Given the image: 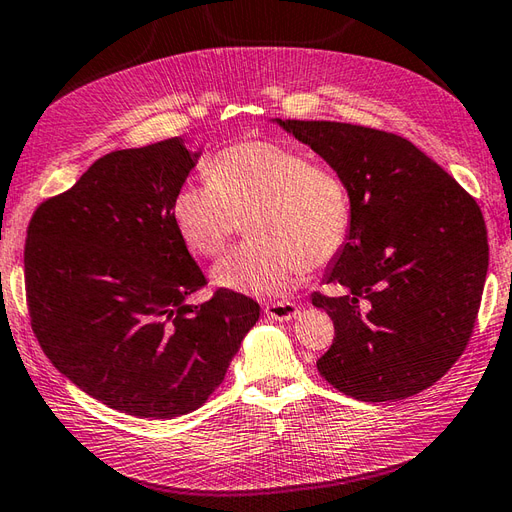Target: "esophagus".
Here are the masks:
<instances>
[{
  "instance_id": "1",
  "label": "esophagus",
  "mask_w": 512,
  "mask_h": 512,
  "mask_svg": "<svg viewBox=\"0 0 512 512\" xmlns=\"http://www.w3.org/2000/svg\"><path fill=\"white\" fill-rule=\"evenodd\" d=\"M266 316L272 320H279V323H285V320H292L299 314V307L290 301H277V303H268L266 305Z\"/></svg>"
}]
</instances>
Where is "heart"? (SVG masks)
I'll list each match as a JSON object with an SVG mask.
<instances>
[{"label": "heart", "instance_id": "1", "mask_svg": "<svg viewBox=\"0 0 512 512\" xmlns=\"http://www.w3.org/2000/svg\"><path fill=\"white\" fill-rule=\"evenodd\" d=\"M209 181L185 183L170 205L174 229L198 257H216L248 220L253 240L211 270L218 288L248 296L290 292L305 270L334 261L351 233V196L342 176L299 148L240 141L213 154Z\"/></svg>", "mask_w": 512, "mask_h": 512}]
</instances>
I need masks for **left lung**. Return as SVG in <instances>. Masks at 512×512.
Here are the masks:
<instances>
[{
    "instance_id": "obj_1",
    "label": "left lung",
    "mask_w": 512,
    "mask_h": 512,
    "mask_svg": "<svg viewBox=\"0 0 512 512\" xmlns=\"http://www.w3.org/2000/svg\"><path fill=\"white\" fill-rule=\"evenodd\" d=\"M347 183L351 233L312 294L336 338L318 373L360 401H395L438 382L480 310L489 242L480 207L399 135L342 122L272 120Z\"/></svg>"
}]
</instances>
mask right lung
I'll return each instance as SVG.
<instances>
[{
    "label": "right lung",
    "mask_w": 512,
    "mask_h": 512,
    "mask_svg": "<svg viewBox=\"0 0 512 512\" xmlns=\"http://www.w3.org/2000/svg\"><path fill=\"white\" fill-rule=\"evenodd\" d=\"M202 150L183 137L104 154L28 227L32 329L71 384L117 412L174 419L216 390L259 305L218 290L178 237L170 205Z\"/></svg>",
    "instance_id": "obj_1"
}]
</instances>
